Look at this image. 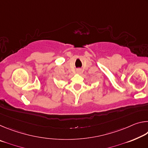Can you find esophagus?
I'll return each mask as SVG.
<instances>
[{"mask_svg":"<svg viewBox=\"0 0 148 148\" xmlns=\"http://www.w3.org/2000/svg\"><path fill=\"white\" fill-rule=\"evenodd\" d=\"M76 72H77V73H80V72H82V71H81V69H77Z\"/></svg>","mask_w":148,"mask_h":148,"instance_id":"34e87169","label":"esophagus"}]
</instances>
